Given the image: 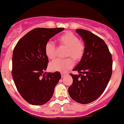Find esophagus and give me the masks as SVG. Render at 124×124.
<instances>
[{"mask_svg": "<svg viewBox=\"0 0 124 124\" xmlns=\"http://www.w3.org/2000/svg\"><path fill=\"white\" fill-rule=\"evenodd\" d=\"M67 74L65 73H61V76H62V78H63V77H65V76H67Z\"/></svg>", "mask_w": 124, "mask_h": 124, "instance_id": "1", "label": "esophagus"}]
</instances>
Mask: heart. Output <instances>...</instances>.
<instances>
[{"mask_svg": "<svg viewBox=\"0 0 124 124\" xmlns=\"http://www.w3.org/2000/svg\"><path fill=\"white\" fill-rule=\"evenodd\" d=\"M60 44L67 48L66 56L71 57L75 61H79L85 53V46L79 41L77 36L71 32H67L62 35L58 39ZM45 53L50 59L55 57V47L52 41H48L45 45ZM74 65V61L71 58L66 59H55L49 63V69L53 71L65 72Z\"/></svg>", "mask_w": 124, "mask_h": 124, "instance_id": "b5f03b06", "label": "heart"}]
</instances>
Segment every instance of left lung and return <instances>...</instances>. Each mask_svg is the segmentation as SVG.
<instances>
[{
  "label": "left lung",
  "mask_w": 124,
  "mask_h": 124,
  "mask_svg": "<svg viewBox=\"0 0 124 124\" xmlns=\"http://www.w3.org/2000/svg\"><path fill=\"white\" fill-rule=\"evenodd\" d=\"M83 40L85 53L71 75L73 84L69 87L70 97L76 102L87 104L97 100L106 89L112 75L111 54L105 41L92 32L76 29Z\"/></svg>",
  "instance_id": "obj_1"
}]
</instances>
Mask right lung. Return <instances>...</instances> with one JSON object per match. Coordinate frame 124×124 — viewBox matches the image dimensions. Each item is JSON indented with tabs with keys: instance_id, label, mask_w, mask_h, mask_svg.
<instances>
[{
	"instance_id": "right-lung-1",
	"label": "right lung",
	"mask_w": 124,
	"mask_h": 124,
	"mask_svg": "<svg viewBox=\"0 0 124 124\" xmlns=\"http://www.w3.org/2000/svg\"><path fill=\"white\" fill-rule=\"evenodd\" d=\"M63 28H37L26 33L17 43L12 57V76L18 92L33 105H42L53 97L61 73L45 72L48 58L46 43Z\"/></svg>"
}]
</instances>
